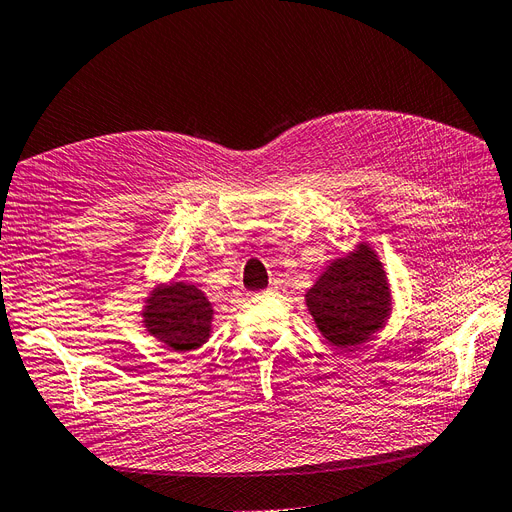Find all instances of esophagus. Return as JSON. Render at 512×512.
I'll use <instances>...</instances> for the list:
<instances>
[{
	"mask_svg": "<svg viewBox=\"0 0 512 512\" xmlns=\"http://www.w3.org/2000/svg\"><path fill=\"white\" fill-rule=\"evenodd\" d=\"M277 292H280V286H277V284H271V286L265 290V294H277Z\"/></svg>",
	"mask_w": 512,
	"mask_h": 512,
	"instance_id": "obj_1",
	"label": "esophagus"
}]
</instances>
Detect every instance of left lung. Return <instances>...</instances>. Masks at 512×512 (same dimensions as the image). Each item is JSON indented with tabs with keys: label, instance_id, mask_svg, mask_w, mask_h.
Wrapping results in <instances>:
<instances>
[{
	"label": "left lung",
	"instance_id": "1",
	"mask_svg": "<svg viewBox=\"0 0 512 512\" xmlns=\"http://www.w3.org/2000/svg\"><path fill=\"white\" fill-rule=\"evenodd\" d=\"M305 299L320 333L339 348L359 346L374 335L391 305L386 275L369 247L335 260Z\"/></svg>",
	"mask_w": 512,
	"mask_h": 512
}]
</instances>
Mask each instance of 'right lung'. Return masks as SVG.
I'll use <instances>...</instances> for the list:
<instances>
[{
    "label": "right lung",
    "mask_w": 512,
    "mask_h": 512,
    "mask_svg": "<svg viewBox=\"0 0 512 512\" xmlns=\"http://www.w3.org/2000/svg\"><path fill=\"white\" fill-rule=\"evenodd\" d=\"M213 309L203 292L181 282L151 294L145 322L151 335L173 348L188 352L205 344L211 329Z\"/></svg>",
    "instance_id": "right-lung-1"
}]
</instances>
